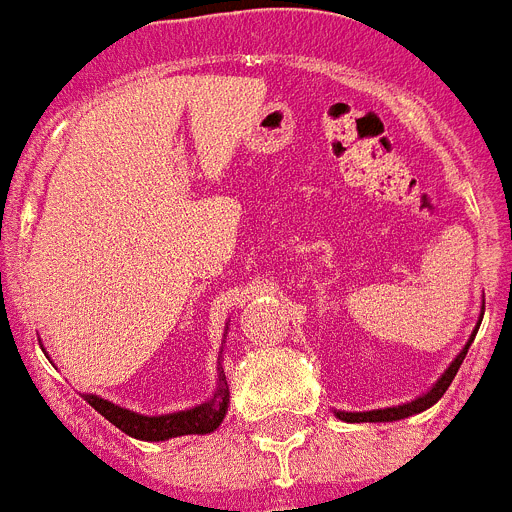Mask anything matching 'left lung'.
Instances as JSON below:
<instances>
[{"mask_svg":"<svg viewBox=\"0 0 512 512\" xmlns=\"http://www.w3.org/2000/svg\"><path fill=\"white\" fill-rule=\"evenodd\" d=\"M484 315V313H481ZM476 336V334H473ZM471 336V342H473ZM471 342L465 344V350L460 352L458 357H455V363L444 371V376L439 378L434 384V389H431L429 394H423V397H418V400L407 402V405H397V407H384V410H371V413H336V418H342V421L347 423H378V421H400V418H407V415H415L421 413V410H426V407H431L434 402L442 400V394L447 392V386L452 384V378H455V373H458V368L463 365L465 355H468V347H471Z\"/></svg>","mask_w":512,"mask_h":512,"instance_id":"obj_1","label":"left lung"}]
</instances>
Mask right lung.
Masks as SVG:
<instances>
[{
    "mask_svg": "<svg viewBox=\"0 0 512 512\" xmlns=\"http://www.w3.org/2000/svg\"><path fill=\"white\" fill-rule=\"evenodd\" d=\"M218 392L210 402L199 407H191V410H181V413L170 415H139L131 413L126 407L112 405V402L102 400L97 394H83L86 402H89L99 415H105L112 426H118L120 431H126L128 436L134 439H144V442H165V439H173V436H186V434H207V431H215L223 421V415L228 410V384L226 376L220 371L218 376Z\"/></svg>",
    "mask_w": 512,
    "mask_h": 512,
    "instance_id": "right-lung-1",
    "label": "right lung"
}]
</instances>
